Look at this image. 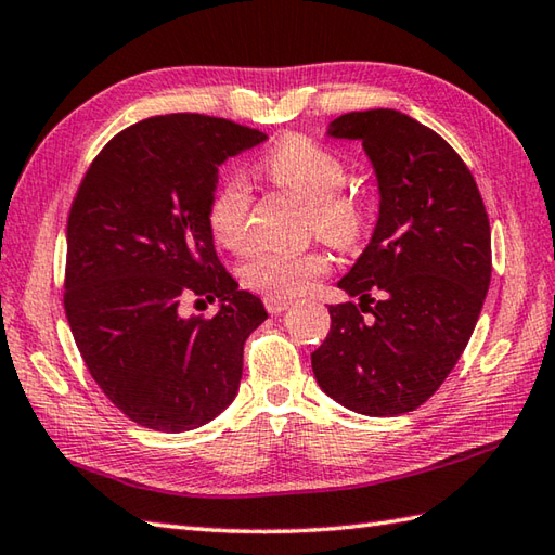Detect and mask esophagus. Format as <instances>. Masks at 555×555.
<instances>
[{
    "mask_svg": "<svg viewBox=\"0 0 555 555\" xmlns=\"http://www.w3.org/2000/svg\"><path fill=\"white\" fill-rule=\"evenodd\" d=\"M291 305H293V302L286 300V298H276V296H267V298H264V308H267L269 314H281L284 310H288Z\"/></svg>",
    "mask_w": 555,
    "mask_h": 555,
    "instance_id": "obj_1",
    "label": "esophagus"
}]
</instances>
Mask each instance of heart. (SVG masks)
Instances as JSON below:
<instances>
[{"mask_svg":"<svg viewBox=\"0 0 555 555\" xmlns=\"http://www.w3.org/2000/svg\"><path fill=\"white\" fill-rule=\"evenodd\" d=\"M264 173L276 185L308 203V231L336 247H356L370 227V211L358 195L346 191L348 164L336 150L308 135H288L264 157ZM253 191L241 173L219 185L207 207V227L215 241L241 250L250 238ZM332 257L324 250L298 255L257 250L241 267L243 284L276 298H296L328 274Z\"/></svg>","mask_w":555,"mask_h":555,"instance_id":"1","label":"heart"}]
</instances>
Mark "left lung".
Wrapping results in <instances>:
<instances>
[{
    "instance_id": "8db88e82",
    "label": "left lung",
    "mask_w": 555,
    "mask_h": 555,
    "mask_svg": "<svg viewBox=\"0 0 555 555\" xmlns=\"http://www.w3.org/2000/svg\"><path fill=\"white\" fill-rule=\"evenodd\" d=\"M326 135L362 143L379 219L338 281L360 302L328 308L332 332L312 352V372L352 412L403 415L434 396L475 332L491 281L485 199L457 152L408 114L350 112Z\"/></svg>"
}]
</instances>
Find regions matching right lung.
<instances>
[{
    "mask_svg": "<svg viewBox=\"0 0 555 555\" xmlns=\"http://www.w3.org/2000/svg\"><path fill=\"white\" fill-rule=\"evenodd\" d=\"M267 135L167 114L114 135L82 176L66 223L64 308L88 372L140 427L191 431L238 393L243 346L267 320L219 262L207 207L219 167ZM191 297L220 300L211 321Z\"/></svg>",
    "mask_w": 555,
    "mask_h": 555,
    "instance_id": "right-lung-1",
    "label": "right lung"
}]
</instances>
